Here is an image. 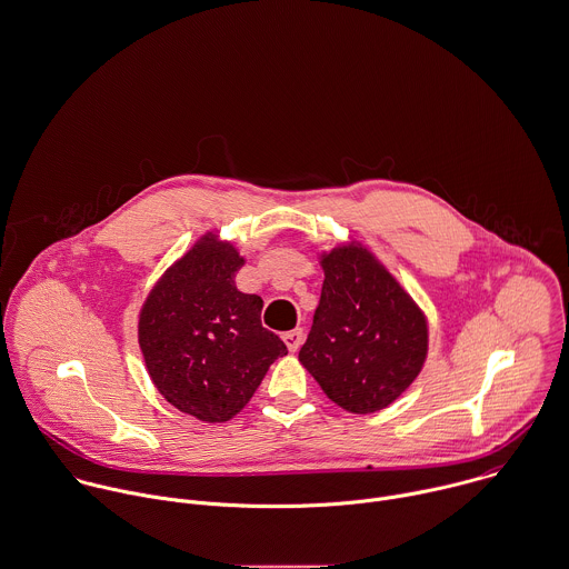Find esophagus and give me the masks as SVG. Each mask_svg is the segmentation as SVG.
I'll return each instance as SVG.
<instances>
[{
  "instance_id": "1",
  "label": "esophagus",
  "mask_w": 569,
  "mask_h": 569,
  "mask_svg": "<svg viewBox=\"0 0 569 569\" xmlns=\"http://www.w3.org/2000/svg\"><path fill=\"white\" fill-rule=\"evenodd\" d=\"M282 340H284V345H287V349H289L291 353H296V351L300 349L302 340H305V331H302V329H293V331H287V333L282 336Z\"/></svg>"
}]
</instances>
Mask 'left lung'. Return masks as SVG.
<instances>
[{"label": "left lung", "instance_id": "left-lung-1", "mask_svg": "<svg viewBox=\"0 0 569 569\" xmlns=\"http://www.w3.org/2000/svg\"><path fill=\"white\" fill-rule=\"evenodd\" d=\"M320 264L322 296L298 358L340 408L378 412L415 381L426 362V316L356 240L325 251Z\"/></svg>", "mask_w": 569, "mask_h": 569}]
</instances>
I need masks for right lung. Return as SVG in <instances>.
<instances>
[{
    "instance_id": "obj_1",
    "label": "right lung",
    "mask_w": 569,
    "mask_h": 569,
    "mask_svg": "<svg viewBox=\"0 0 569 569\" xmlns=\"http://www.w3.org/2000/svg\"><path fill=\"white\" fill-rule=\"evenodd\" d=\"M244 258L204 233L152 287L139 345L159 392L181 412L222 423L238 415L284 342L260 322L262 298L236 289Z\"/></svg>"
}]
</instances>
